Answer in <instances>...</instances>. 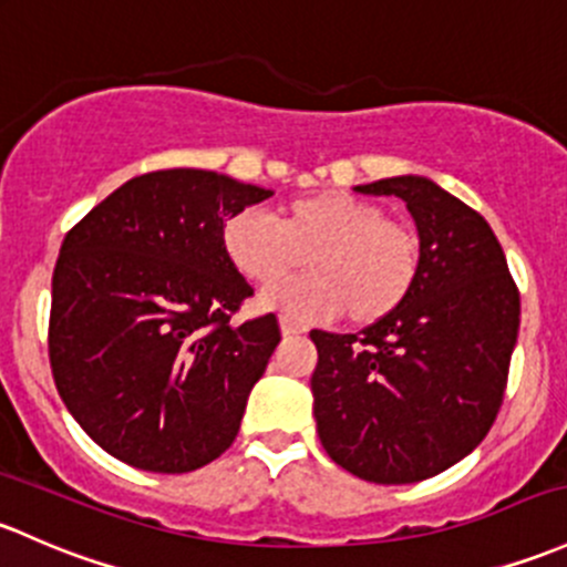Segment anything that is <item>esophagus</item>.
Returning a JSON list of instances; mask_svg holds the SVG:
<instances>
[{
    "label": "esophagus",
    "instance_id": "esophagus-1",
    "mask_svg": "<svg viewBox=\"0 0 567 567\" xmlns=\"http://www.w3.org/2000/svg\"><path fill=\"white\" fill-rule=\"evenodd\" d=\"M279 329H282V337H299V333L307 331V326L296 323V320H290V318H282L279 320Z\"/></svg>",
    "mask_w": 567,
    "mask_h": 567
}]
</instances>
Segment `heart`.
<instances>
[{
	"mask_svg": "<svg viewBox=\"0 0 567 567\" xmlns=\"http://www.w3.org/2000/svg\"><path fill=\"white\" fill-rule=\"evenodd\" d=\"M274 223L244 208L223 223L219 244L228 264L255 285H270L300 265L312 275L271 286L260 307L288 318H337L374 326L413 293L421 271V238L385 208L344 189H318L279 206Z\"/></svg>",
	"mask_w": 567,
	"mask_h": 567,
	"instance_id": "1",
	"label": "heart"
}]
</instances>
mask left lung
Masks as SVG:
<instances>
[{
    "label": "left lung",
    "instance_id": "8db88e82",
    "mask_svg": "<svg viewBox=\"0 0 567 567\" xmlns=\"http://www.w3.org/2000/svg\"><path fill=\"white\" fill-rule=\"evenodd\" d=\"M396 195L421 238L408 301L361 333L312 331L320 443L372 484H415L464 458L503 404L519 290L488 223L424 176L359 184Z\"/></svg>",
    "mask_w": 567,
    "mask_h": 567
}]
</instances>
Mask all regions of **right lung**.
Masks as SVG:
<instances>
[{
	"mask_svg": "<svg viewBox=\"0 0 567 567\" xmlns=\"http://www.w3.org/2000/svg\"><path fill=\"white\" fill-rule=\"evenodd\" d=\"M271 189L198 168L124 182L64 236L48 359L83 432L148 473H189L230 449L279 344L274 315L236 326L252 288L223 223Z\"/></svg>",
	"mask_w": 567,
	"mask_h": 567,
	"instance_id": "right-lung-1",
	"label": "right lung"
}]
</instances>
